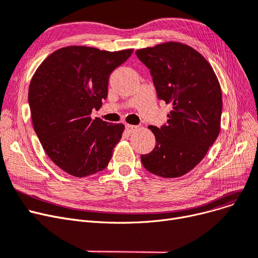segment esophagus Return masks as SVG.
<instances>
[{"instance_id":"obj_1","label":"esophagus","mask_w":258,"mask_h":258,"mask_svg":"<svg viewBox=\"0 0 258 258\" xmlns=\"http://www.w3.org/2000/svg\"><path fill=\"white\" fill-rule=\"evenodd\" d=\"M136 130H137V126H136V125H132V124H126V125H125V131H126V133H128V134H133Z\"/></svg>"}]
</instances>
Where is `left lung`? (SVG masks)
Wrapping results in <instances>:
<instances>
[{"mask_svg": "<svg viewBox=\"0 0 258 258\" xmlns=\"http://www.w3.org/2000/svg\"><path fill=\"white\" fill-rule=\"evenodd\" d=\"M148 67L157 97L173 110L160 127L150 125L154 150L141 155L149 172L164 178L182 176L204 159L220 131L222 96L217 77L198 51L167 42L136 51Z\"/></svg>", "mask_w": 258, "mask_h": 258, "instance_id": "left-lung-1", "label": "left lung"}]
</instances>
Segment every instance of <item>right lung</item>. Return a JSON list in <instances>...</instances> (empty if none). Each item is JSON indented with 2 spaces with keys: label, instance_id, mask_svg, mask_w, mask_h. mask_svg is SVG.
Returning <instances> with one entry per match:
<instances>
[{
  "label": "right lung",
  "instance_id": "right-lung-1",
  "mask_svg": "<svg viewBox=\"0 0 258 258\" xmlns=\"http://www.w3.org/2000/svg\"><path fill=\"white\" fill-rule=\"evenodd\" d=\"M133 49L70 46L42 62L29 85L32 125L54 164L76 177L103 171L124 125L92 119L107 98L108 79Z\"/></svg>",
  "mask_w": 258,
  "mask_h": 258
}]
</instances>
